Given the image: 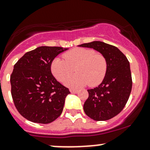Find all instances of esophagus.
<instances>
[{
	"instance_id": "34e87169",
	"label": "esophagus",
	"mask_w": 150,
	"mask_h": 150,
	"mask_svg": "<svg viewBox=\"0 0 150 150\" xmlns=\"http://www.w3.org/2000/svg\"><path fill=\"white\" fill-rule=\"evenodd\" d=\"M69 91L72 93H78L79 92V91L75 90V89H69Z\"/></svg>"
}]
</instances>
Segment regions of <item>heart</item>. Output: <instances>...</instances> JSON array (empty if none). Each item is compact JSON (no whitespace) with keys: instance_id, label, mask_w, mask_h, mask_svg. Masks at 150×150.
<instances>
[{"instance_id":"heart-1","label":"heart","mask_w":150,"mask_h":150,"mask_svg":"<svg viewBox=\"0 0 150 150\" xmlns=\"http://www.w3.org/2000/svg\"><path fill=\"white\" fill-rule=\"evenodd\" d=\"M63 57L64 60L54 59L51 69L54 76L59 82L63 83L66 80L64 84L68 87L79 88L88 83L91 86H96L104 80L107 62L101 53L95 52L90 48H75L64 53ZM75 69L77 73L70 77Z\"/></svg>"}]
</instances>
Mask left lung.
Masks as SVG:
<instances>
[{
	"label": "left lung",
	"mask_w": 150,
	"mask_h": 150,
	"mask_svg": "<svg viewBox=\"0 0 150 150\" xmlns=\"http://www.w3.org/2000/svg\"><path fill=\"white\" fill-rule=\"evenodd\" d=\"M79 46L96 50L103 54L107 62V73L102 83L88 90L85 113L96 121L110 120L122 111L131 94L132 78L129 62L117 47L104 42L93 41Z\"/></svg>",
	"instance_id": "left-lung-1"
}]
</instances>
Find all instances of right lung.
Returning a JSON list of instances; mask_svg holds the SVG:
<instances>
[{
    "instance_id": "obj_1",
    "label": "right lung",
    "mask_w": 150,
    "mask_h": 150,
    "mask_svg": "<svg viewBox=\"0 0 150 150\" xmlns=\"http://www.w3.org/2000/svg\"><path fill=\"white\" fill-rule=\"evenodd\" d=\"M67 50L40 46L27 52L14 64L10 77L11 96L19 114L27 120L47 124L60 116L69 89L53 76L51 63Z\"/></svg>"
}]
</instances>
